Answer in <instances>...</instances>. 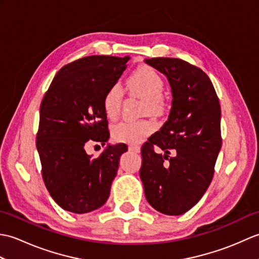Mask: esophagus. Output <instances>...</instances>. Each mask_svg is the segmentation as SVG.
Instances as JSON below:
<instances>
[{"label":"esophagus","mask_w":259,"mask_h":259,"mask_svg":"<svg viewBox=\"0 0 259 259\" xmlns=\"http://www.w3.org/2000/svg\"><path fill=\"white\" fill-rule=\"evenodd\" d=\"M129 151L139 153L140 152V147H138V146H129Z\"/></svg>","instance_id":"1"}]
</instances>
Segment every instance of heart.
I'll list each match as a JSON object with an SVG mask.
<instances>
[{
    "mask_svg": "<svg viewBox=\"0 0 259 259\" xmlns=\"http://www.w3.org/2000/svg\"><path fill=\"white\" fill-rule=\"evenodd\" d=\"M126 85L131 93L145 100V110L150 113H160L164 109L162 92L163 80L155 69L140 67L136 69L126 80ZM122 89L119 84H113L106 91L102 99L103 111L109 119L117 117L120 110ZM155 130V123L148 120L121 121L113 125L112 138L123 144L138 145L147 136Z\"/></svg>",
    "mask_w": 259,
    "mask_h": 259,
    "instance_id": "heart-1",
    "label": "heart"
}]
</instances>
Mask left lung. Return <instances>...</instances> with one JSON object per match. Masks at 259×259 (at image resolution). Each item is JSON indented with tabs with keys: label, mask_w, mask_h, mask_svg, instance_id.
Listing matches in <instances>:
<instances>
[{
	"label": "left lung",
	"mask_w": 259,
	"mask_h": 259,
	"mask_svg": "<svg viewBox=\"0 0 259 259\" xmlns=\"http://www.w3.org/2000/svg\"><path fill=\"white\" fill-rule=\"evenodd\" d=\"M145 62L167 76L172 101L168 120L141 148L140 178L148 202L159 212L178 216L194 207L211 183L222 148L221 104L201 69L176 58Z\"/></svg>",
	"instance_id": "left-lung-1"
}]
</instances>
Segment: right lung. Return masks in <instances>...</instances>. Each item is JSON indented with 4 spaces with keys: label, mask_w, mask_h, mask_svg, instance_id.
<instances>
[{
    "label": "right lung",
    "mask_w": 259,
    "mask_h": 259,
    "mask_svg": "<svg viewBox=\"0 0 259 259\" xmlns=\"http://www.w3.org/2000/svg\"><path fill=\"white\" fill-rule=\"evenodd\" d=\"M129 60L128 56L76 60L59 71L43 98L36 149L47 189L64 210L87 213L108 200L120 156L128 148L108 145L100 156L92 158L85 147L109 140L102 99Z\"/></svg>",
    "instance_id": "right-lung-1"
}]
</instances>
